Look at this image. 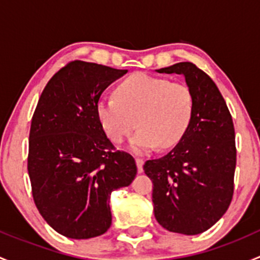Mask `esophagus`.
Instances as JSON below:
<instances>
[{"label":"esophagus","mask_w":260,"mask_h":260,"mask_svg":"<svg viewBox=\"0 0 260 260\" xmlns=\"http://www.w3.org/2000/svg\"><path fill=\"white\" fill-rule=\"evenodd\" d=\"M136 164H137L138 172H140V174H142V172H143V164H145V161H143L142 158H136Z\"/></svg>","instance_id":"esophagus-1"}]
</instances>
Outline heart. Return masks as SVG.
Masks as SVG:
<instances>
[{
    "instance_id": "b5f03b06",
    "label": "heart",
    "mask_w": 260,
    "mask_h": 260,
    "mask_svg": "<svg viewBox=\"0 0 260 260\" xmlns=\"http://www.w3.org/2000/svg\"><path fill=\"white\" fill-rule=\"evenodd\" d=\"M193 108V95L186 84L135 74L115 88L114 98L96 103V115L115 143L122 142L137 123L140 128L131 138L129 148L143 154L157 146H176L190 127Z\"/></svg>"
}]
</instances>
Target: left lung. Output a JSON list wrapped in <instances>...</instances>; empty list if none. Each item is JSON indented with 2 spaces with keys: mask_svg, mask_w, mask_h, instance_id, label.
Wrapping results in <instances>:
<instances>
[{
  "mask_svg": "<svg viewBox=\"0 0 260 260\" xmlns=\"http://www.w3.org/2000/svg\"><path fill=\"white\" fill-rule=\"evenodd\" d=\"M157 73L185 78L195 101L182 140L161 158L146 161L153 183L154 217L172 233L196 235L210 229L229 208L237 165L233 118L216 84L192 62Z\"/></svg>",
  "mask_w": 260,
  "mask_h": 260,
  "instance_id": "1",
  "label": "left lung"
}]
</instances>
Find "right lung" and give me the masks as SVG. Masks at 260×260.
<instances>
[{
  "instance_id": "add662e5",
  "label": "right lung",
  "mask_w": 260,
  "mask_h": 260,
  "mask_svg": "<svg viewBox=\"0 0 260 260\" xmlns=\"http://www.w3.org/2000/svg\"><path fill=\"white\" fill-rule=\"evenodd\" d=\"M128 70L75 60L43 90L31 120L27 170L38 210L70 239L109 229L112 191L137 175L129 153L114 151L96 115L102 93Z\"/></svg>"
}]
</instances>
